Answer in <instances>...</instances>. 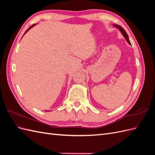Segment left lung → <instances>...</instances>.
I'll return each mask as SVG.
<instances>
[{"mask_svg": "<svg viewBox=\"0 0 155 155\" xmlns=\"http://www.w3.org/2000/svg\"><path fill=\"white\" fill-rule=\"evenodd\" d=\"M114 26L115 27H116V28H118L120 30V31H121V34H122V35L124 36V37L125 38V39H126V41H127V43H128L129 45H131V44H130V43L129 39V37H128L126 31L124 30V29L123 28L121 27V26H119V25H114Z\"/></svg>", "mask_w": 155, "mask_h": 155, "instance_id": "left-lung-1", "label": "left lung"}]
</instances>
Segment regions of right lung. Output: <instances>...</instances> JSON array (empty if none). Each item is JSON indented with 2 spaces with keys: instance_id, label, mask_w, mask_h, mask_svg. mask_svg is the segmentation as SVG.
Segmentation results:
<instances>
[{
  "instance_id": "1",
  "label": "right lung",
  "mask_w": 155,
  "mask_h": 155,
  "mask_svg": "<svg viewBox=\"0 0 155 155\" xmlns=\"http://www.w3.org/2000/svg\"><path fill=\"white\" fill-rule=\"evenodd\" d=\"M35 25H32V26H30V28H28V30H26V31H25V34H26V32H27V31H28V30H30V28H32V27H33V26H35ZM45 111H46V110H45Z\"/></svg>"
}]
</instances>
